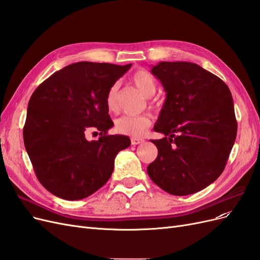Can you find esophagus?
Listing matches in <instances>:
<instances>
[{
  "label": "esophagus",
  "mask_w": 260,
  "mask_h": 260,
  "mask_svg": "<svg viewBox=\"0 0 260 260\" xmlns=\"http://www.w3.org/2000/svg\"><path fill=\"white\" fill-rule=\"evenodd\" d=\"M144 142V139L142 138H131V144L132 145H138V144H141Z\"/></svg>",
  "instance_id": "esophagus-1"
}]
</instances>
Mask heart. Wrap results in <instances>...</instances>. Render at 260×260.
I'll return each instance as SVG.
<instances>
[{
	"instance_id": "b5f03b06",
	"label": "heart",
	"mask_w": 260,
	"mask_h": 260,
	"mask_svg": "<svg viewBox=\"0 0 260 260\" xmlns=\"http://www.w3.org/2000/svg\"><path fill=\"white\" fill-rule=\"evenodd\" d=\"M132 82L146 98H151L156 92V80L152 74L146 70H138L132 76ZM119 84L114 83L106 94V106L111 112L117 111V92ZM151 118L147 115L122 116L116 120V130L121 135L131 136L133 138L142 137L147 128L151 125Z\"/></svg>"
}]
</instances>
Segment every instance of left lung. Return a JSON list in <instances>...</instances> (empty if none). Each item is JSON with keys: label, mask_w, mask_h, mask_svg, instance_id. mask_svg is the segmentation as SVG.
Returning a JSON list of instances; mask_svg holds the SVG:
<instances>
[{"label": "left lung", "mask_w": 260, "mask_h": 260, "mask_svg": "<svg viewBox=\"0 0 260 260\" xmlns=\"http://www.w3.org/2000/svg\"><path fill=\"white\" fill-rule=\"evenodd\" d=\"M151 73L161 82L166 100L154 125L165 138L152 140L158 155L147 174L169 194L196 193L222 174L237 138L231 92L194 62L160 61Z\"/></svg>", "instance_id": "obj_1"}]
</instances>
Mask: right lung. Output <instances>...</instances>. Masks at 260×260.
Returning <instances> with one entry per match:
<instances>
[{
  "instance_id": "1",
  "label": "right lung",
  "mask_w": 260,
  "mask_h": 260,
  "mask_svg": "<svg viewBox=\"0 0 260 260\" xmlns=\"http://www.w3.org/2000/svg\"><path fill=\"white\" fill-rule=\"evenodd\" d=\"M106 62L79 61L53 74L28 103L23 143L40 183L62 200L88 198L103 186L115 157L130 146L125 136H108V89L130 69ZM96 132L98 140L86 135Z\"/></svg>"
}]
</instances>
